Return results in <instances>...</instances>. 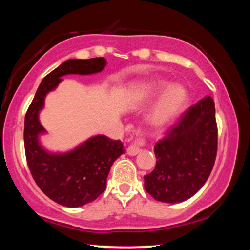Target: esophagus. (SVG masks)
<instances>
[{
    "instance_id": "obj_1",
    "label": "esophagus",
    "mask_w": 250,
    "mask_h": 250,
    "mask_svg": "<svg viewBox=\"0 0 250 250\" xmlns=\"http://www.w3.org/2000/svg\"><path fill=\"white\" fill-rule=\"evenodd\" d=\"M145 145V140H143L142 138H139L135 140L132 145H130L128 150H126V152H128V154L131 155V156H134L139 154L141 152V146Z\"/></svg>"
}]
</instances>
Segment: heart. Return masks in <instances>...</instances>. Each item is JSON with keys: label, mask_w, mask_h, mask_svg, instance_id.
Segmentation results:
<instances>
[{"label": "heart", "mask_w": 250, "mask_h": 250, "mask_svg": "<svg viewBox=\"0 0 250 250\" xmlns=\"http://www.w3.org/2000/svg\"><path fill=\"white\" fill-rule=\"evenodd\" d=\"M129 96L134 104H146L158 97L146 115L147 125L154 130H164L174 125L188 103L185 86L171 83L164 78H150L134 83Z\"/></svg>", "instance_id": "obj_1"}]
</instances>
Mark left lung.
I'll list each match as a JSON object with an SVG mask.
<instances>
[{
  "label": "left lung",
  "instance_id": "left-lung-1",
  "mask_svg": "<svg viewBox=\"0 0 250 250\" xmlns=\"http://www.w3.org/2000/svg\"><path fill=\"white\" fill-rule=\"evenodd\" d=\"M216 152L215 104L206 96L186 110L154 146L156 166L145 176L146 191L154 200L170 204L188 200L208 179Z\"/></svg>",
  "mask_w": 250,
  "mask_h": 250
}]
</instances>
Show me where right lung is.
Returning a JSON list of instances; mask_svg holds the SVG:
<instances>
[{
  "mask_svg": "<svg viewBox=\"0 0 250 250\" xmlns=\"http://www.w3.org/2000/svg\"><path fill=\"white\" fill-rule=\"evenodd\" d=\"M107 65L104 57L68 59L42 80L25 116L24 145L29 171L50 200L66 207H79L95 201L105 189L115 161L125 153L124 143L103 134L94 135L67 152L45 149L41 135L47 131L40 121L45 98L66 75H94Z\"/></svg>",
  "mask_w": 250,
  "mask_h": 250,
  "instance_id": "1",
  "label": "right lung"
}]
</instances>
